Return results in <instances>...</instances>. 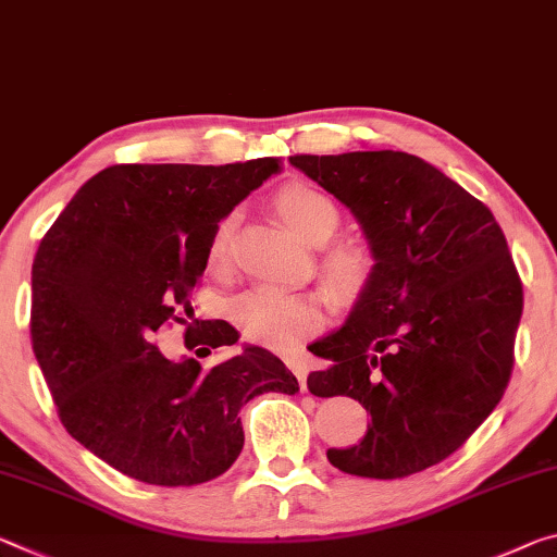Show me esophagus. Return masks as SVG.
<instances>
[{
	"mask_svg": "<svg viewBox=\"0 0 557 557\" xmlns=\"http://www.w3.org/2000/svg\"><path fill=\"white\" fill-rule=\"evenodd\" d=\"M286 364L290 368V372H294V375L298 377L300 389L308 392V385H306V380H308V360H306V355H290V358H286Z\"/></svg>",
	"mask_w": 557,
	"mask_h": 557,
	"instance_id": "1",
	"label": "esophagus"
}]
</instances>
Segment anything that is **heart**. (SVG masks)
I'll use <instances>...</instances> for the list:
<instances>
[{
  "label": "heart",
  "instance_id": "obj_1",
  "mask_svg": "<svg viewBox=\"0 0 557 557\" xmlns=\"http://www.w3.org/2000/svg\"><path fill=\"white\" fill-rule=\"evenodd\" d=\"M276 209L294 230L311 244L331 242L341 230V209L331 195L311 185H288L276 195ZM236 214H226L214 226L209 239L207 261L222 269L230 261V246ZM325 271L335 286L345 290L360 288L372 271V257L358 244L333 246L325 253ZM232 315L244 338L269 350H288L323 323L321 300L313 294H288L271 286L244 290L232 304Z\"/></svg>",
  "mask_w": 557,
  "mask_h": 557
}]
</instances>
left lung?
Here are the masks:
<instances>
[{
  "mask_svg": "<svg viewBox=\"0 0 557 557\" xmlns=\"http://www.w3.org/2000/svg\"><path fill=\"white\" fill-rule=\"evenodd\" d=\"M350 209L375 263L338 331L308 345L315 397H352L372 422L327 449L335 469L403 479L454 454L494 412L513 368L523 286L491 209L409 152L294 154Z\"/></svg>",
  "mask_w": 557,
  "mask_h": 557,
  "instance_id": "8db88e82",
  "label": "left lung"
}]
</instances>
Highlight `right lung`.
Segmentation results:
<instances>
[{"label":"right lung","mask_w":557,"mask_h":557,"mask_svg":"<svg viewBox=\"0 0 557 557\" xmlns=\"http://www.w3.org/2000/svg\"><path fill=\"white\" fill-rule=\"evenodd\" d=\"M278 170V158L106 168L41 239L32 267L36 362L66 432L125 476L212 481L242 454L239 409L263 392H298L294 372L257 345L205 370L152 343L170 321L185 325L195 352L239 341L226 321L195 318L189 290L214 226Z\"/></svg>","instance_id":"right-lung-1"}]
</instances>
